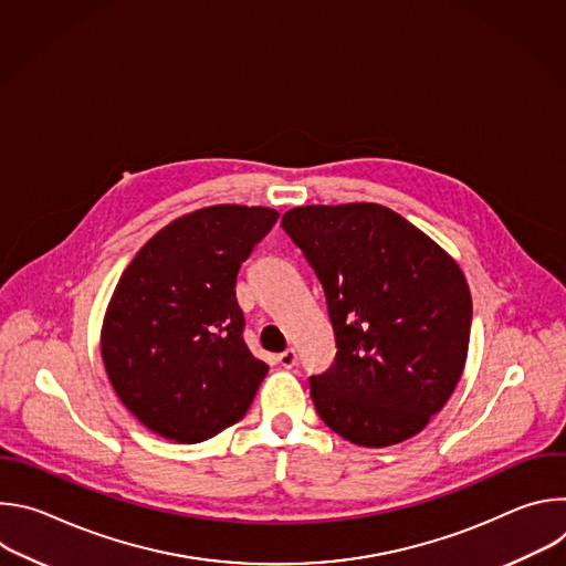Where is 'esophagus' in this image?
<instances>
[{"label": "esophagus", "instance_id": "obj_1", "mask_svg": "<svg viewBox=\"0 0 566 566\" xmlns=\"http://www.w3.org/2000/svg\"><path fill=\"white\" fill-rule=\"evenodd\" d=\"M277 363H280L284 369L295 367V365H297V354H295V349H286V352H282V354L277 356Z\"/></svg>", "mask_w": 566, "mask_h": 566}]
</instances>
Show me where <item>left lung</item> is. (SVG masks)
Returning a JSON list of instances; mask_svg holds the SVG:
<instances>
[{
    "label": "left lung",
    "instance_id": "obj_1",
    "mask_svg": "<svg viewBox=\"0 0 566 566\" xmlns=\"http://www.w3.org/2000/svg\"><path fill=\"white\" fill-rule=\"evenodd\" d=\"M282 228L325 291L338 347L308 378L319 419L365 448L419 434L465 365L472 300L461 269L378 203L293 208Z\"/></svg>",
    "mask_w": 566,
    "mask_h": 566
}]
</instances>
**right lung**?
Masks as SVG:
<instances>
[{
    "instance_id": "right-lung-1",
    "label": "right lung",
    "mask_w": 566,
    "mask_h": 566,
    "mask_svg": "<svg viewBox=\"0 0 566 566\" xmlns=\"http://www.w3.org/2000/svg\"><path fill=\"white\" fill-rule=\"evenodd\" d=\"M277 217L262 206L197 210L158 230L120 275L101 352L118 398L151 432L199 443L249 412L269 365L244 343L234 284Z\"/></svg>"
}]
</instances>
